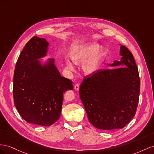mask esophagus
<instances>
[{"mask_svg":"<svg viewBox=\"0 0 154 154\" xmlns=\"http://www.w3.org/2000/svg\"><path fill=\"white\" fill-rule=\"evenodd\" d=\"M74 89L75 90H79V84L75 85V86H74Z\"/></svg>","mask_w":154,"mask_h":154,"instance_id":"obj_1","label":"esophagus"}]
</instances>
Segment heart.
Listing matches in <instances>:
<instances>
[{"label": "heart", "mask_w": 154, "mask_h": 154, "mask_svg": "<svg viewBox=\"0 0 154 154\" xmlns=\"http://www.w3.org/2000/svg\"><path fill=\"white\" fill-rule=\"evenodd\" d=\"M100 46L98 44L90 43L79 46L69 52V57L73 62L77 64H82L83 72L86 74H93L97 71L104 57V51L99 50ZM66 68L73 71L74 67L69 60L66 61Z\"/></svg>", "instance_id": "b5f03b06"}]
</instances>
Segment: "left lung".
Instances as JSON below:
<instances>
[{
    "mask_svg": "<svg viewBox=\"0 0 154 154\" xmlns=\"http://www.w3.org/2000/svg\"><path fill=\"white\" fill-rule=\"evenodd\" d=\"M121 60L85 77L80 98L90 123L104 130L121 129L129 123L138 106L140 78L133 55L120 48Z\"/></svg>",
    "mask_w": 154,
    "mask_h": 154,
    "instance_id": "obj_1",
    "label": "left lung"
}]
</instances>
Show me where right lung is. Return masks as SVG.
<instances>
[{
    "label": "right lung",
    "mask_w": 154,
    "mask_h": 154,
    "mask_svg": "<svg viewBox=\"0 0 154 154\" xmlns=\"http://www.w3.org/2000/svg\"><path fill=\"white\" fill-rule=\"evenodd\" d=\"M48 45L37 36L26 43L15 65L13 88L20 116L28 123L45 126L59 119L64 92L73 88L72 81L60 75L54 59L44 65L38 60L46 55Z\"/></svg>",
    "instance_id": "1"
}]
</instances>
